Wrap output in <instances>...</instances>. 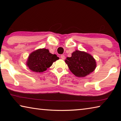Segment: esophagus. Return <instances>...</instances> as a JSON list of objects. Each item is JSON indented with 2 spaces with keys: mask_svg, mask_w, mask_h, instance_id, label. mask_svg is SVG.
<instances>
[{
  "mask_svg": "<svg viewBox=\"0 0 121 121\" xmlns=\"http://www.w3.org/2000/svg\"><path fill=\"white\" fill-rule=\"evenodd\" d=\"M60 57H61V59H63V60H64V59H65V56H64V55H61Z\"/></svg>",
  "mask_w": 121,
  "mask_h": 121,
  "instance_id": "1",
  "label": "esophagus"
}]
</instances>
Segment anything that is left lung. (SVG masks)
I'll use <instances>...</instances> for the list:
<instances>
[{"label": "left lung", "instance_id": "8db88e82", "mask_svg": "<svg viewBox=\"0 0 121 121\" xmlns=\"http://www.w3.org/2000/svg\"><path fill=\"white\" fill-rule=\"evenodd\" d=\"M65 62L71 73L79 77L89 75L95 70L97 65L95 59L91 54L78 50L73 52L71 57L67 58Z\"/></svg>", "mask_w": 121, "mask_h": 121}]
</instances>
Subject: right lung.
Wrapping results in <instances>:
<instances>
[{"instance_id": "right-lung-1", "label": "right lung", "mask_w": 121, "mask_h": 121, "mask_svg": "<svg viewBox=\"0 0 121 121\" xmlns=\"http://www.w3.org/2000/svg\"><path fill=\"white\" fill-rule=\"evenodd\" d=\"M59 59L56 54L49 52L48 49L40 48L34 51L29 55L26 61V65L34 72H43Z\"/></svg>"}]
</instances>
